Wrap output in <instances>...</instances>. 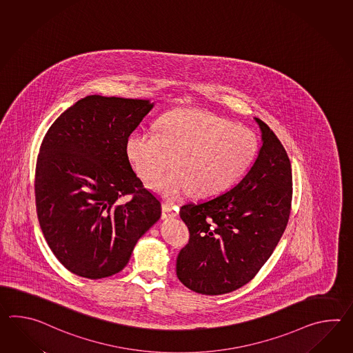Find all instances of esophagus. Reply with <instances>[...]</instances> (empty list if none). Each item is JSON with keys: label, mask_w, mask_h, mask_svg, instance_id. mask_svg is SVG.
<instances>
[{"label": "esophagus", "mask_w": 353, "mask_h": 353, "mask_svg": "<svg viewBox=\"0 0 353 353\" xmlns=\"http://www.w3.org/2000/svg\"><path fill=\"white\" fill-rule=\"evenodd\" d=\"M174 216H177V209L172 204H168V203L162 204V218L163 219H171Z\"/></svg>", "instance_id": "esophagus-1"}]
</instances>
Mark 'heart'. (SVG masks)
<instances>
[{
  "label": "heart",
  "instance_id": "heart-1",
  "mask_svg": "<svg viewBox=\"0 0 353 353\" xmlns=\"http://www.w3.org/2000/svg\"><path fill=\"white\" fill-rule=\"evenodd\" d=\"M157 134L134 133L126 141V154L144 181L159 179L165 199L191 195L209 199L233 188L259 154L257 134L203 110L176 109L158 119ZM174 161H172V158Z\"/></svg>",
  "mask_w": 353,
  "mask_h": 353
}]
</instances>
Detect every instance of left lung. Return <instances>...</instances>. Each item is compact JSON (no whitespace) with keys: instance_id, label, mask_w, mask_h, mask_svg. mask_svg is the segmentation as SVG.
Here are the masks:
<instances>
[{"instance_id":"8db88e82","label":"left lung","mask_w":353,"mask_h":353,"mask_svg":"<svg viewBox=\"0 0 353 353\" xmlns=\"http://www.w3.org/2000/svg\"><path fill=\"white\" fill-rule=\"evenodd\" d=\"M256 121L263 144L250 172L224 194L181 208L190 239L179 253L176 274L197 294L221 295L251 281L290 218V159L270 126Z\"/></svg>"}]
</instances>
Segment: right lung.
<instances>
[{"instance_id": "add662e5", "label": "right lung", "mask_w": 353, "mask_h": 353, "mask_svg": "<svg viewBox=\"0 0 353 353\" xmlns=\"http://www.w3.org/2000/svg\"><path fill=\"white\" fill-rule=\"evenodd\" d=\"M147 100L87 96L48 129L35 165V204L49 248L72 274L99 280L128 265L161 203L129 162L126 141ZM128 195L130 200L122 203Z\"/></svg>"}]
</instances>
